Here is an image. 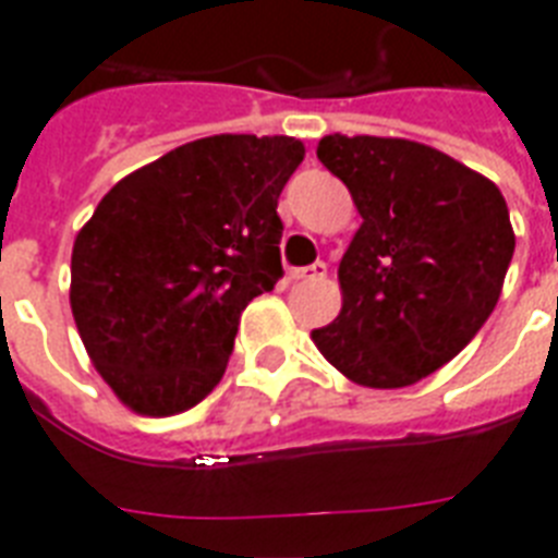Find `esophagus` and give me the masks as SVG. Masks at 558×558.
<instances>
[{"label": "esophagus", "mask_w": 558, "mask_h": 558, "mask_svg": "<svg viewBox=\"0 0 558 558\" xmlns=\"http://www.w3.org/2000/svg\"><path fill=\"white\" fill-rule=\"evenodd\" d=\"M292 278L295 280H324L327 278V263L318 260L313 266H304V269L292 271Z\"/></svg>", "instance_id": "obj_1"}]
</instances>
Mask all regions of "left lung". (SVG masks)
<instances>
[{"label":"left lung","mask_w":558,"mask_h":558,"mask_svg":"<svg viewBox=\"0 0 558 558\" xmlns=\"http://www.w3.org/2000/svg\"><path fill=\"white\" fill-rule=\"evenodd\" d=\"M362 228L339 263V318L315 348L365 388H405L458 356L493 315L515 252L501 191L446 153L376 135H324Z\"/></svg>","instance_id":"1"}]
</instances>
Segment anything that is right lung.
Segmentation results:
<instances>
[{
    "mask_svg": "<svg viewBox=\"0 0 558 558\" xmlns=\"http://www.w3.org/2000/svg\"><path fill=\"white\" fill-rule=\"evenodd\" d=\"M304 161L289 135H210L124 177L72 248V315L126 408L187 411L217 388L240 313L280 266L278 196Z\"/></svg>",
    "mask_w": 558,
    "mask_h": 558,
    "instance_id": "1",
    "label": "right lung"
}]
</instances>
